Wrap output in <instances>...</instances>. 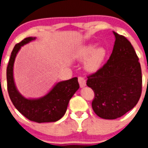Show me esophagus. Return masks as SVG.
Instances as JSON below:
<instances>
[{
  "instance_id": "obj_1",
  "label": "esophagus",
  "mask_w": 148,
  "mask_h": 148,
  "mask_svg": "<svg viewBox=\"0 0 148 148\" xmlns=\"http://www.w3.org/2000/svg\"><path fill=\"white\" fill-rule=\"evenodd\" d=\"M78 82L81 88H84V87H85L86 86V80L84 79V77H79Z\"/></svg>"
}]
</instances>
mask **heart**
Masks as SVG:
<instances>
[{"instance_id": "b5f03b06", "label": "heart", "mask_w": 148, "mask_h": 148, "mask_svg": "<svg viewBox=\"0 0 148 148\" xmlns=\"http://www.w3.org/2000/svg\"><path fill=\"white\" fill-rule=\"evenodd\" d=\"M108 51L103 46H97L95 43H89L79 48L76 58L80 61H84V68L88 72L98 71L104 62Z\"/></svg>"}]
</instances>
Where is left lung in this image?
Returning <instances> with one entry per match:
<instances>
[{
    "label": "left lung",
    "instance_id": "1",
    "mask_svg": "<svg viewBox=\"0 0 148 148\" xmlns=\"http://www.w3.org/2000/svg\"><path fill=\"white\" fill-rule=\"evenodd\" d=\"M113 33L115 41L109 60L87 81L95 92L93 110L108 120L131 110L138 103L142 88L141 68L133 46L125 37Z\"/></svg>",
    "mask_w": 148,
    "mask_h": 148
}]
</instances>
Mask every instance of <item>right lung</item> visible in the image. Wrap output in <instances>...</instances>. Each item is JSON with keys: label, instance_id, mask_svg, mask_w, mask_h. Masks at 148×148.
Listing matches in <instances>:
<instances>
[{"label": "right lung", "instance_id": "add662e5", "mask_svg": "<svg viewBox=\"0 0 148 148\" xmlns=\"http://www.w3.org/2000/svg\"><path fill=\"white\" fill-rule=\"evenodd\" d=\"M34 37L24 38L15 45L7 67V81L9 97L20 113L32 121L38 123L55 122L64 115L73 95L79 89L77 77L56 83L47 95L39 98H27L18 91L14 78V64L22 46L33 41Z\"/></svg>", "mask_w": 148, "mask_h": 148}]
</instances>
